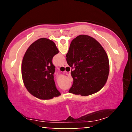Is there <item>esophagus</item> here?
Returning a JSON list of instances; mask_svg holds the SVG:
<instances>
[{"label": "esophagus", "mask_w": 132, "mask_h": 132, "mask_svg": "<svg viewBox=\"0 0 132 132\" xmlns=\"http://www.w3.org/2000/svg\"><path fill=\"white\" fill-rule=\"evenodd\" d=\"M68 66V64H67V63H64L63 64H62V65H61V66H62V67H64V68H66V67Z\"/></svg>", "instance_id": "34e87169"}]
</instances>
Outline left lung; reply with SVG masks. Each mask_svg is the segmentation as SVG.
I'll use <instances>...</instances> for the list:
<instances>
[{"label":"left lung","mask_w":132,"mask_h":132,"mask_svg":"<svg viewBox=\"0 0 132 132\" xmlns=\"http://www.w3.org/2000/svg\"><path fill=\"white\" fill-rule=\"evenodd\" d=\"M58 53L54 42L42 38L33 42L24 56L21 74L24 86L39 99L50 100L61 95L53 79L55 67L52 61Z\"/></svg>","instance_id":"8db88e82"}]
</instances>
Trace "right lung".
Returning <instances> with one entry per match:
<instances>
[{
  "mask_svg": "<svg viewBox=\"0 0 132 132\" xmlns=\"http://www.w3.org/2000/svg\"><path fill=\"white\" fill-rule=\"evenodd\" d=\"M66 57L72 69L73 79L69 93L88 96L97 93L105 86L109 75V60L97 40L88 35H79L71 41Z\"/></svg>",
  "mask_w": 132,
  "mask_h": 132,
  "instance_id": "add662e5",
  "label": "right lung"
}]
</instances>
